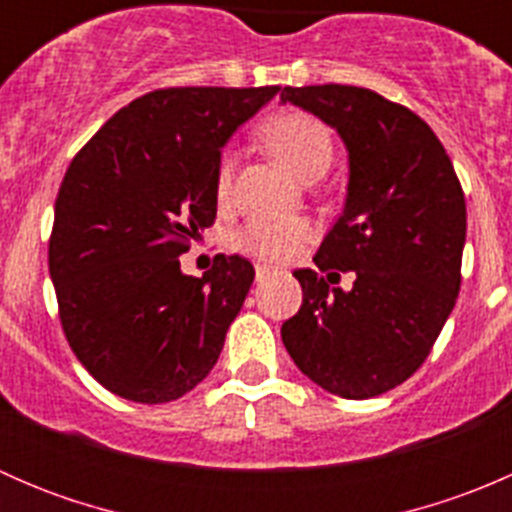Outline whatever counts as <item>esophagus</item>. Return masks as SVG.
<instances>
[{"mask_svg":"<svg viewBox=\"0 0 512 512\" xmlns=\"http://www.w3.org/2000/svg\"><path fill=\"white\" fill-rule=\"evenodd\" d=\"M272 275H275V270H272V267H267V265H257V267H255V280H257V282L270 280Z\"/></svg>","mask_w":512,"mask_h":512,"instance_id":"1","label":"esophagus"}]
</instances>
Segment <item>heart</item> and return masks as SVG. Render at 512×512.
I'll list each match as a JSON object with an SVG mask.
<instances>
[{"instance_id":"obj_1","label":"heart","mask_w":512,"mask_h":512,"mask_svg":"<svg viewBox=\"0 0 512 512\" xmlns=\"http://www.w3.org/2000/svg\"><path fill=\"white\" fill-rule=\"evenodd\" d=\"M265 146L282 160L297 178L309 180L327 173L334 158L332 131L309 113L289 111L275 116L262 131ZM235 158L225 153L218 165V193L227 195L232 183ZM312 227L299 218H255L235 237L237 250L267 262H287L309 242Z\"/></svg>"}]
</instances>
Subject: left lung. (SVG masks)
I'll use <instances>...</instances> for the list:
<instances>
[{
	"mask_svg": "<svg viewBox=\"0 0 512 512\" xmlns=\"http://www.w3.org/2000/svg\"><path fill=\"white\" fill-rule=\"evenodd\" d=\"M294 103L339 133L349 153L344 210L297 270L302 307L282 342L304 376L342 399L404 384L441 334L458 289L466 198L446 148L426 121L369 89L285 86ZM332 269L355 272L349 293Z\"/></svg>",
	"mask_w": 512,
	"mask_h": 512,
	"instance_id": "8db88e82",
	"label": "left lung"
}]
</instances>
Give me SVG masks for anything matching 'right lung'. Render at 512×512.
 <instances>
[{"instance_id":"add662e5","label":"right lung","mask_w":512,"mask_h":512,"mask_svg":"<svg viewBox=\"0 0 512 512\" xmlns=\"http://www.w3.org/2000/svg\"><path fill=\"white\" fill-rule=\"evenodd\" d=\"M280 86H185L136 98L76 153L54 208L49 275L69 347L111 394L165 404L198 386L255 270L178 257L218 213L220 151Z\"/></svg>"}]
</instances>
